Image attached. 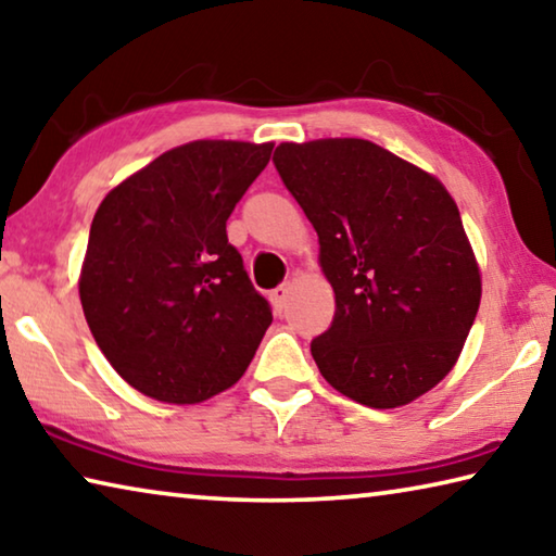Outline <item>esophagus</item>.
Segmentation results:
<instances>
[{
    "label": "esophagus",
    "mask_w": 556,
    "mask_h": 556,
    "mask_svg": "<svg viewBox=\"0 0 556 556\" xmlns=\"http://www.w3.org/2000/svg\"><path fill=\"white\" fill-rule=\"evenodd\" d=\"M269 299H271V304H275V308H277L279 314L285 312L287 299H289V285H279L277 289H271L269 291Z\"/></svg>",
    "instance_id": "1"
}]
</instances>
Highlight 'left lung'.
<instances>
[{
    "instance_id": "obj_1",
    "label": "left lung",
    "mask_w": 556,
    "mask_h": 556,
    "mask_svg": "<svg viewBox=\"0 0 556 556\" xmlns=\"http://www.w3.org/2000/svg\"><path fill=\"white\" fill-rule=\"evenodd\" d=\"M271 162L318 232L336 291L331 328L312 341L318 370L375 409L429 392L454 368L481 304L454 199L365 139L287 142Z\"/></svg>"
}]
</instances>
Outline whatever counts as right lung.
I'll return each instance as SVG.
<instances>
[{"instance_id":"right-lung-1","label":"right lung","mask_w":556,"mask_h":556,"mask_svg":"<svg viewBox=\"0 0 556 556\" xmlns=\"http://www.w3.org/2000/svg\"><path fill=\"white\" fill-rule=\"evenodd\" d=\"M275 144L191 142L105 195L80 301L112 368L147 397L195 404L242 378L271 324L225 223Z\"/></svg>"}]
</instances>
